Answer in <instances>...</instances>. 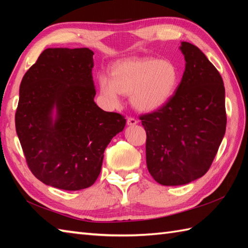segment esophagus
<instances>
[{"instance_id":"1","label":"esophagus","mask_w":248,"mask_h":248,"mask_svg":"<svg viewBox=\"0 0 248 248\" xmlns=\"http://www.w3.org/2000/svg\"><path fill=\"white\" fill-rule=\"evenodd\" d=\"M127 124H128L129 125H134V124H138V120H136L134 117H128Z\"/></svg>"}]
</instances>
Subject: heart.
I'll return each mask as SVG.
<instances>
[{"mask_svg":"<svg viewBox=\"0 0 248 248\" xmlns=\"http://www.w3.org/2000/svg\"><path fill=\"white\" fill-rule=\"evenodd\" d=\"M178 80V69L170 61L130 57L115 62L112 76L101 73L99 86L109 107H118L121 93H127L135 108L150 112L163 107L171 98Z\"/></svg>","mask_w":248,"mask_h":248,"instance_id":"b5f03b06","label":"heart"}]
</instances>
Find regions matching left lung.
<instances>
[{
    "label": "left lung",
    "mask_w": 248,
    "mask_h": 248,
    "mask_svg": "<svg viewBox=\"0 0 248 248\" xmlns=\"http://www.w3.org/2000/svg\"><path fill=\"white\" fill-rule=\"evenodd\" d=\"M186 70L176 93L157 109L140 116L146 131V162L163 186H182L209 170L226 131L225 87L213 64L183 41Z\"/></svg>",
    "instance_id": "left-lung-1"
}]
</instances>
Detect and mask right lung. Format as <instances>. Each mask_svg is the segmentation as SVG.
<instances>
[{"label":"right lung","mask_w":248,"mask_h":248,"mask_svg":"<svg viewBox=\"0 0 248 248\" xmlns=\"http://www.w3.org/2000/svg\"><path fill=\"white\" fill-rule=\"evenodd\" d=\"M93 55L88 48L46 49L20 84L15 123L26 164L38 180L65 191L93 186L105 148L125 125L123 115L93 101Z\"/></svg>","instance_id":"obj_1"}]
</instances>
